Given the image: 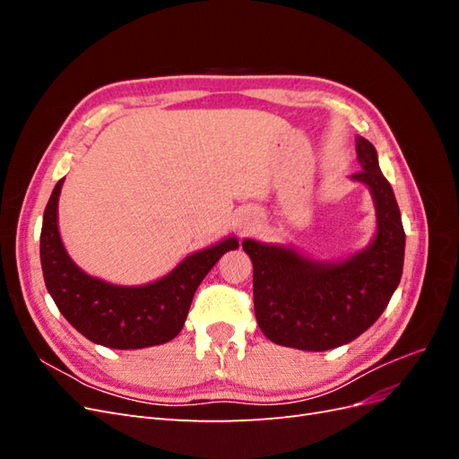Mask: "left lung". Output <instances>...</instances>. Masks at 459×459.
<instances>
[{
  "label": "left lung",
  "instance_id": "obj_1",
  "mask_svg": "<svg viewBox=\"0 0 459 459\" xmlns=\"http://www.w3.org/2000/svg\"><path fill=\"white\" fill-rule=\"evenodd\" d=\"M362 170L377 206V235L366 251L339 264H316L283 247L243 241L253 260L256 322L272 342L299 351H331L354 341L386 308L404 268L406 233L377 151L358 137Z\"/></svg>",
  "mask_w": 459,
  "mask_h": 459
}]
</instances>
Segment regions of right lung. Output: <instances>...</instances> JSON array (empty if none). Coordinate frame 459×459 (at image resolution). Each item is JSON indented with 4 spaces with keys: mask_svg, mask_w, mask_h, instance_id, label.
Wrapping results in <instances>:
<instances>
[{
    "mask_svg": "<svg viewBox=\"0 0 459 459\" xmlns=\"http://www.w3.org/2000/svg\"><path fill=\"white\" fill-rule=\"evenodd\" d=\"M61 186L63 179L48 201L39 235L41 270L59 312L86 339L108 349H145L172 341L186 324L193 295L204 275L239 243L226 239L191 255L155 283L110 285L82 272L65 251L57 230Z\"/></svg>",
    "mask_w": 459,
    "mask_h": 459,
    "instance_id": "1",
    "label": "right lung"
}]
</instances>
